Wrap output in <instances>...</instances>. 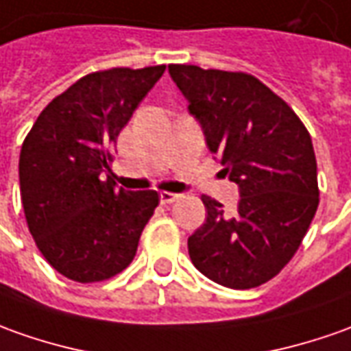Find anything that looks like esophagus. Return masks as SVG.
<instances>
[{"label": "esophagus", "mask_w": 351, "mask_h": 351, "mask_svg": "<svg viewBox=\"0 0 351 351\" xmlns=\"http://www.w3.org/2000/svg\"><path fill=\"white\" fill-rule=\"evenodd\" d=\"M180 197H182V194H176V192H161L159 194V199H161L163 206H169V204H173V202L180 199Z\"/></svg>", "instance_id": "34e87169"}]
</instances>
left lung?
<instances>
[{
  "mask_svg": "<svg viewBox=\"0 0 351 351\" xmlns=\"http://www.w3.org/2000/svg\"><path fill=\"white\" fill-rule=\"evenodd\" d=\"M169 73L240 190L236 213L202 195L207 217L188 238L190 259L226 288L265 285L294 257L319 206L311 136L256 76L195 65H169Z\"/></svg>",
  "mask_w": 351,
  "mask_h": 351,
  "instance_id": "8db88e82",
  "label": "left lung"
}]
</instances>
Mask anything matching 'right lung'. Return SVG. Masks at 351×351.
Segmentation results:
<instances>
[{"instance_id": "add662e5", "label": "right lung", "mask_w": 351, "mask_h": 351, "mask_svg": "<svg viewBox=\"0 0 351 351\" xmlns=\"http://www.w3.org/2000/svg\"><path fill=\"white\" fill-rule=\"evenodd\" d=\"M165 65L82 76L53 97L26 134L19 180L28 230L45 261L75 282H101L134 259L159 206L156 190L111 180V147Z\"/></svg>"}]
</instances>
